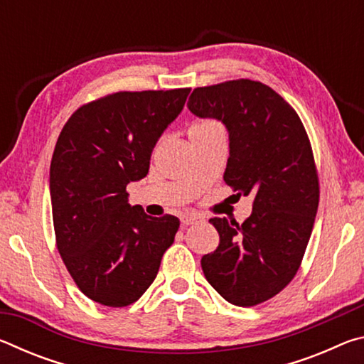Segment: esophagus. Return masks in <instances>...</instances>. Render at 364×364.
I'll return each mask as SVG.
<instances>
[{
  "instance_id": "esophagus-1",
  "label": "esophagus",
  "mask_w": 364,
  "mask_h": 364,
  "mask_svg": "<svg viewBox=\"0 0 364 364\" xmlns=\"http://www.w3.org/2000/svg\"><path fill=\"white\" fill-rule=\"evenodd\" d=\"M200 220H202V218L199 217V215L186 213V215H183V217H181V225H183V226H189V225L197 223V221H200Z\"/></svg>"
}]
</instances>
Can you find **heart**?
Here are the masks:
<instances>
[{"instance_id": "1", "label": "heart", "mask_w": 364, "mask_h": 364, "mask_svg": "<svg viewBox=\"0 0 364 364\" xmlns=\"http://www.w3.org/2000/svg\"><path fill=\"white\" fill-rule=\"evenodd\" d=\"M217 125H218V123H215L212 120H197V122L193 123V125L189 127V133L208 130V128H213V127H217Z\"/></svg>"}]
</instances>
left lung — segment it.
Segmentation results:
<instances>
[{
    "label": "left lung",
    "mask_w": 364,
    "mask_h": 364,
    "mask_svg": "<svg viewBox=\"0 0 364 364\" xmlns=\"http://www.w3.org/2000/svg\"><path fill=\"white\" fill-rule=\"evenodd\" d=\"M188 107L226 127L223 180L239 197L254 196L242 225L210 218L220 244L202 257V271L230 304L258 305L292 281L310 241L319 202L310 139L291 104L254 80L196 88Z\"/></svg>",
    "instance_id": "1"
}]
</instances>
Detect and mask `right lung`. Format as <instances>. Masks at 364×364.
<instances>
[{"mask_svg":"<svg viewBox=\"0 0 364 364\" xmlns=\"http://www.w3.org/2000/svg\"><path fill=\"white\" fill-rule=\"evenodd\" d=\"M189 91L109 95L75 110L59 134L49 168L58 250L80 291L97 304L136 301L175 241L180 220L132 207L127 184L147 175L152 149Z\"/></svg>","mask_w":364,"mask_h":364,"instance_id":"right-lung-1","label":"right lung"}]
</instances>
